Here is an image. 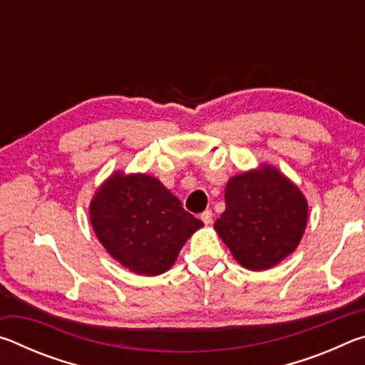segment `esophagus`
I'll list each match as a JSON object with an SVG mask.
<instances>
[{"mask_svg":"<svg viewBox=\"0 0 365 365\" xmlns=\"http://www.w3.org/2000/svg\"><path fill=\"white\" fill-rule=\"evenodd\" d=\"M212 215H214V214H212L211 209H206V211L201 214V220L205 222L206 225H209V224H211V222H212Z\"/></svg>","mask_w":365,"mask_h":365,"instance_id":"esophagus-1","label":"esophagus"}]
</instances>
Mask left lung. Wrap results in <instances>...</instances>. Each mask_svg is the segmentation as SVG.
Masks as SVG:
<instances>
[{
	"label": "left lung",
	"mask_w": 365,
	"mask_h": 365,
	"mask_svg": "<svg viewBox=\"0 0 365 365\" xmlns=\"http://www.w3.org/2000/svg\"><path fill=\"white\" fill-rule=\"evenodd\" d=\"M306 222L307 202L301 191L264 165L228 180L225 211L214 228L243 267L265 270L296 250Z\"/></svg>",
	"instance_id": "1"
}]
</instances>
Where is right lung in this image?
<instances>
[{"label": "right lung", "mask_w": 365, "mask_h": 365, "mask_svg": "<svg viewBox=\"0 0 365 365\" xmlns=\"http://www.w3.org/2000/svg\"><path fill=\"white\" fill-rule=\"evenodd\" d=\"M90 219L109 255L140 275L169 270L185 242L202 227L158 178L119 172L96 191Z\"/></svg>", "instance_id": "1"}]
</instances>
